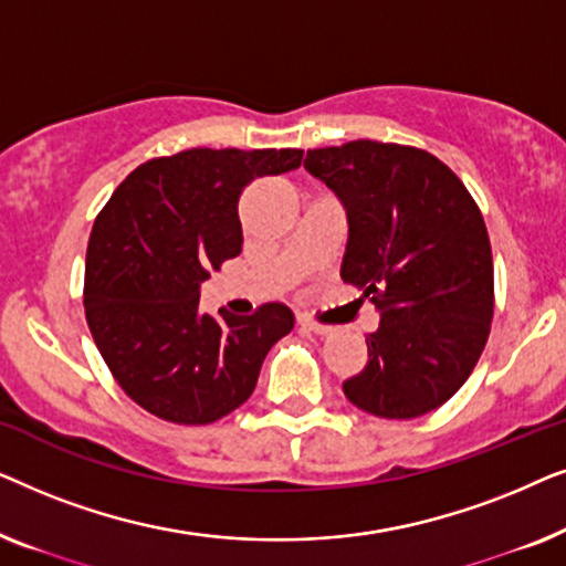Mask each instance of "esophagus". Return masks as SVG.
Returning a JSON list of instances; mask_svg holds the SVG:
<instances>
[{
	"label": "esophagus",
	"mask_w": 566,
	"mask_h": 566,
	"mask_svg": "<svg viewBox=\"0 0 566 566\" xmlns=\"http://www.w3.org/2000/svg\"><path fill=\"white\" fill-rule=\"evenodd\" d=\"M296 324H298L301 329H308V332H314V335H327V332H329L327 324L316 322V319H312V316H298Z\"/></svg>",
	"instance_id": "34e87169"
}]
</instances>
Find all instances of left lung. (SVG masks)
Returning <instances> with one entry per match:
<instances>
[{
	"label": "left lung",
	"mask_w": 566,
	"mask_h": 566,
	"mask_svg": "<svg viewBox=\"0 0 566 566\" xmlns=\"http://www.w3.org/2000/svg\"><path fill=\"white\" fill-rule=\"evenodd\" d=\"M304 167L347 206L343 281L381 312L345 397L384 420L432 412L471 376L492 329V247L476 200L417 146L360 138L312 149Z\"/></svg>",
	"instance_id": "left-lung-1"
}]
</instances>
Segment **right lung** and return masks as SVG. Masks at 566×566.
Masks as SVG:
<instances>
[{
    "instance_id": "1",
    "label": "right lung",
    "mask_w": 566,
    "mask_h": 566,
    "mask_svg": "<svg viewBox=\"0 0 566 566\" xmlns=\"http://www.w3.org/2000/svg\"><path fill=\"white\" fill-rule=\"evenodd\" d=\"M301 149H188L138 165L97 213L84 316L123 391L175 424L242 407L262 360L293 329L283 304L252 316L200 312V283L242 252L239 198L254 177L296 169Z\"/></svg>"
}]
</instances>
